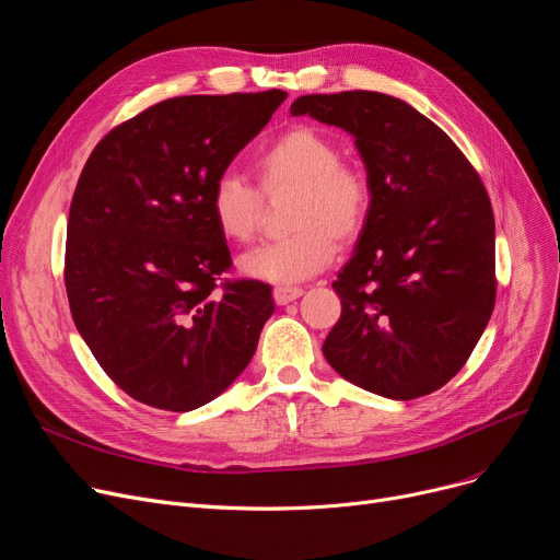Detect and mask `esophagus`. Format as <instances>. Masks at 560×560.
I'll return each instance as SVG.
<instances>
[{"label": "esophagus", "instance_id": "obj_1", "mask_svg": "<svg viewBox=\"0 0 560 560\" xmlns=\"http://www.w3.org/2000/svg\"><path fill=\"white\" fill-rule=\"evenodd\" d=\"M304 295V290L300 285H277L272 290V298L277 304H288L292 300H298Z\"/></svg>", "mask_w": 560, "mask_h": 560}]
</instances>
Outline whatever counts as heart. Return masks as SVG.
<instances>
[{
	"label": "heart",
	"instance_id": "1",
	"mask_svg": "<svg viewBox=\"0 0 560 560\" xmlns=\"http://www.w3.org/2000/svg\"><path fill=\"white\" fill-rule=\"evenodd\" d=\"M252 170L268 197L292 188L288 226L295 231L243 254L247 277L279 285L304 281L334 260L338 241H354L365 229L372 209L368 174L342 163L338 144L322 131L306 125L285 129L254 156ZM209 211L224 238L249 243L262 196L241 174L222 172L209 190Z\"/></svg>",
	"mask_w": 560,
	"mask_h": 560
}]
</instances>
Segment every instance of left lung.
<instances>
[{"instance_id":"8db88e82","label":"left lung","mask_w":560,"mask_h":560,"mask_svg":"<svg viewBox=\"0 0 560 560\" xmlns=\"http://www.w3.org/2000/svg\"><path fill=\"white\" fill-rule=\"evenodd\" d=\"M292 115L354 136L372 209L334 290L342 313L322 351L388 399L443 388L494 308L490 197L454 140L410 104L372 91L304 95Z\"/></svg>"}]
</instances>
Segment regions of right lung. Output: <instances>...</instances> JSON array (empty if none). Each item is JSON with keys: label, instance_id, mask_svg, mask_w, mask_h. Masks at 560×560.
Segmentation results:
<instances>
[{"label": "right lung", "instance_id": "obj_1", "mask_svg": "<svg viewBox=\"0 0 560 560\" xmlns=\"http://www.w3.org/2000/svg\"><path fill=\"white\" fill-rule=\"evenodd\" d=\"M285 97L165 100L108 131L83 165L66 245L72 319L102 370L147 406L186 413L215 399L275 313L268 283L222 279L231 254L209 190Z\"/></svg>", "mask_w": 560, "mask_h": 560}]
</instances>
